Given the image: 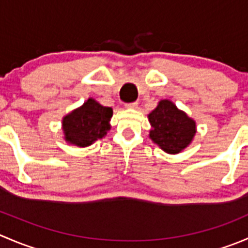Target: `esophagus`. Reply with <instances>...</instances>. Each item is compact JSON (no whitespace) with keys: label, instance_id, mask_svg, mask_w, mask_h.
<instances>
[{"label":"esophagus","instance_id":"esophagus-1","mask_svg":"<svg viewBox=\"0 0 248 248\" xmlns=\"http://www.w3.org/2000/svg\"><path fill=\"white\" fill-rule=\"evenodd\" d=\"M139 107L138 102H132V103H126V108L129 109H137Z\"/></svg>","mask_w":248,"mask_h":248}]
</instances>
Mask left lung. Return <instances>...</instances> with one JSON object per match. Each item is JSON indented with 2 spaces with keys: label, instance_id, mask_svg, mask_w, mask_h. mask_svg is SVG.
Wrapping results in <instances>:
<instances>
[{
  "label": "left lung",
  "instance_id": "obj_1",
  "mask_svg": "<svg viewBox=\"0 0 248 248\" xmlns=\"http://www.w3.org/2000/svg\"><path fill=\"white\" fill-rule=\"evenodd\" d=\"M150 138L168 154L182 151L193 139L196 122L170 101H161L149 115Z\"/></svg>",
  "mask_w": 248,
  "mask_h": 248
}]
</instances>
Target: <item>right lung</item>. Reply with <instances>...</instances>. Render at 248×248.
Returning a JSON list of instances; mask_svg holds the SVG:
<instances>
[{"label": "right lung", "mask_w": 248, "mask_h": 248, "mask_svg": "<svg viewBox=\"0 0 248 248\" xmlns=\"http://www.w3.org/2000/svg\"><path fill=\"white\" fill-rule=\"evenodd\" d=\"M112 109L90 98L84 106L67 115L62 121L66 140L78 146H89L109 131Z\"/></svg>", "instance_id": "right-lung-1"}]
</instances>
